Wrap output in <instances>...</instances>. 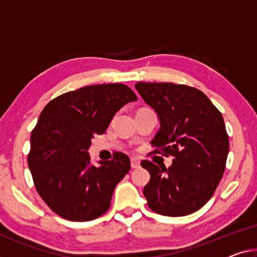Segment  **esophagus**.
<instances>
[{"mask_svg":"<svg viewBox=\"0 0 257 257\" xmlns=\"http://www.w3.org/2000/svg\"><path fill=\"white\" fill-rule=\"evenodd\" d=\"M131 167H132V169H138L140 167V161L137 160V159H132L131 160Z\"/></svg>","mask_w":257,"mask_h":257,"instance_id":"1","label":"esophagus"}]
</instances>
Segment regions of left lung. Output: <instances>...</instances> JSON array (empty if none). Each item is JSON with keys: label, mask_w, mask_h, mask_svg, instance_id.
<instances>
[{"label": "left lung", "mask_w": 257, "mask_h": 257, "mask_svg": "<svg viewBox=\"0 0 257 257\" xmlns=\"http://www.w3.org/2000/svg\"><path fill=\"white\" fill-rule=\"evenodd\" d=\"M136 88L161 124L151 144L173 156L168 169L141 162L151 173L144 188L148 207L171 217L195 212L211 199L226 164L230 145L222 113L206 94L186 85L138 82Z\"/></svg>", "instance_id": "8db88e82"}]
</instances>
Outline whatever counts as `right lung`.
I'll return each instance as SVG.
<instances>
[{
    "instance_id": "obj_1",
    "label": "right lung",
    "mask_w": 257,
    "mask_h": 257,
    "mask_svg": "<svg viewBox=\"0 0 257 257\" xmlns=\"http://www.w3.org/2000/svg\"><path fill=\"white\" fill-rule=\"evenodd\" d=\"M138 97L123 84L92 85L51 100L31 134L30 171L51 210L73 222L95 219L108 210L116 185L130 171L127 155L90 163L88 149L121 106Z\"/></svg>"
}]
</instances>
